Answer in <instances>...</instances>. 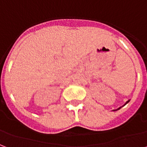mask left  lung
<instances>
[{"label": "left lung", "mask_w": 147, "mask_h": 147, "mask_svg": "<svg viewBox=\"0 0 147 147\" xmlns=\"http://www.w3.org/2000/svg\"><path fill=\"white\" fill-rule=\"evenodd\" d=\"M128 102H129V100H128V101H127V103H126V104H127V103H128ZM119 109H120V108H118V109H117V110H119Z\"/></svg>", "instance_id": "1"}]
</instances>
